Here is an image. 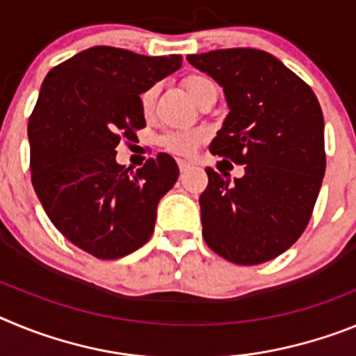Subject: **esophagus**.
I'll return each instance as SVG.
<instances>
[{"label":"esophagus","mask_w":356,"mask_h":356,"mask_svg":"<svg viewBox=\"0 0 356 356\" xmlns=\"http://www.w3.org/2000/svg\"><path fill=\"white\" fill-rule=\"evenodd\" d=\"M176 162H178V168H180V171H181V172L188 171V169L193 168V162H188V160L178 159V160H176Z\"/></svg>","instance_id":"34e87169"}]
</instances>
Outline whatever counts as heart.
<instances>
[{
    "instance_id": "heart-1",
    "label": "heart",
    "mask_w": 356,
    "mask_h": 356,
    "mask_svg": "<svg viewBox=\"0 0 356 356\" xmlns=\"http://www.w3.org/2000/svg\"><path fill=\"white\" fill-rule=\"evenodd\" d=\"M184 87L187 94L193 97L194 102H200L201 97H205L207 94L216 92L217 85L216 81L210 80L209 76L203 74H188L184 80ZM156 97H159V85L153 83L140 92L139 96V106L144 118H149L155 110ZM209 134L201 128H180V130H169L159 139V144L169 153L175 155H193L194 151L205 143Z\"/></svg>"
}]
</instances>
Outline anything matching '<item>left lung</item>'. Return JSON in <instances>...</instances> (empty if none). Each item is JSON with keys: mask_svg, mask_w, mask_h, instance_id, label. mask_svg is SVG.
I'll return each instance as SVG.
<instances>
[{"mask_svg": "<svg viewBox=\"0 0 356 356\" xmlns=\"http://www.w3.org/2000/svg\"><path fill=\"white\" fill-rule=\"evenodd\" d=\"M187 60L221 85L229 106L210 153L244 165L235 184L207 168L203 238L238 266L276 259L308 226L323 184L319 102L296 72L262 49H216Z\"/></svg>", "mask_w": 356, "mask_h": 356, "instance_id": "8db88e82", "label": "left lung"}]
</instances>
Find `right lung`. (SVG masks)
<instances>
[{
	"instance_id": "right-lung-1",
	"label": "right lung",
	"mask_w": 356,
	"mask_h": 356,
	"mask_svg": "<svg viewBox=\"0 0 356 356\" xmlns=\"http://www.w3.org/2000/svg\"><path fill=\"white\" fill-rule=\"evenodd\" d=\"M180 65L181 55L94 46L44 78L28 119L31 184L55 228L96 259L144 246L160 197L178 180L168 153L130 175L115 162V147L146 127L140 92Z\"/></svg>"
}]
</instances>
